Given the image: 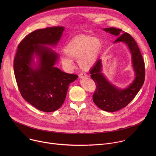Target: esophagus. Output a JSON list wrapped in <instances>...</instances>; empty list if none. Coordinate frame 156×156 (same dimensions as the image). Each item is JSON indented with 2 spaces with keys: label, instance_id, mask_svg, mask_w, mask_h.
<instances>
[{
  "label": "esophagus",
  "instance_id": "esophagus-1",
  "mask_svg": "<svg viewBox=\"0 0 156 156\" xmlns=\"http://www.w3.org/2000/svg\"><path fill=\"white\" fill-rule=\"evenodd\" d=\"M87 75L85 73H81L79 75V77L80 78H85V77H87Z\"/></svg>",
  "mask_w": 156,
  "mask_h": 156
}]
</instances>
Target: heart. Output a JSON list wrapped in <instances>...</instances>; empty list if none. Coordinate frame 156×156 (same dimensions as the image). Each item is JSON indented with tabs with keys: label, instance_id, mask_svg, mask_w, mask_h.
<instances>
[{
	"label": "heart",
	"instance_id": "heart-1",
	"mask_svg": "<svg viewBox=\"0 0 156 156\" xmlns=\"http://www.w3.org/2000/svg\"><path fill=\"white\" fill-rule=\"evenodd\" d=\"M102 48V42L98 37L76 36L65 46V54L61 55L62 63L65 67L72 68L73 60H76L81 69L89 70L96 63Z\"/></svg>",
	"mask_w": 156,
	"mask_h": 156
}]
</instances>
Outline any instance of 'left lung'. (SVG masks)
Segmentation results:
<instances>
[{"instance_id":"8db88e82","label":"left lung","mask_w":156,"mask_h":156,"mask_svg":"<svg viewBox=\"0 0 156 156\" xmlns=\"http://www.w3.org/2000/svg\"><path fill=\"white\" fill-rule=\"evenodd\" d=\"M104 30L118 38L114 43L123 42L127 44L131 54L132 63L135 72V79L124 90L118 88L109 83L102 72V62L97 61L90 73L91 77L96 83V91L93 96V102L101 110L107 112H115L126 107L140 90L145 79L144 62L133 37L127 33H122V30L115 28H104ZM120 36H119V35Z\"/></svg>"}]
</instances>
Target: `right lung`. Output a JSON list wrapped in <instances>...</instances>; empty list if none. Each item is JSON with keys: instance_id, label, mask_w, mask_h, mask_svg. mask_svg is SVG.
Masks as SVG:
<instances>
[{"instance_id": "1", "label": "right lung", "mask_w": 156, "mask_h": 156, "mask_svg": "<svg viewBox=\"0 0 156 156\" xmlns=\"http://www.w3.org/2000/svg\"><path fill=\"white\" fill-rule=\"evenodd\" d=\"M64 28L54 27L33 31L20 42L14 58L15 76L22 97L45 112L61 107L69 84L78 76L55 67L58 56L46 46H56ZM34 55L39 58L37 67L32 65Z\"/></svg>"}]
</instances>
